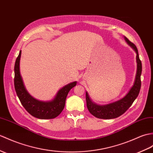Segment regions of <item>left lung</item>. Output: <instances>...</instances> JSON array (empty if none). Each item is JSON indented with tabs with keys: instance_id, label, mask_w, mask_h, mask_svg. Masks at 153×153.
Returning a JSON list of instances; mask_svg holds the SVG:
<instances>
[{
	"instance_id": "left-lung-1",
	"label": "left lung",
	"mask_w": 153,
	"mask_h": 153,
	"mask_svg": "<svg viewBox=\"0 0 153 153\" xmlns=\"http://www.w3.org/2000/svg\"><path fill=\"white\" fill-rule=\"evenodd\" d=\"M125 38L128 44H130V45L136 51L137 53V73L136 79H135L133 87L131 88L128 93L125 97L119 101L105 105H98L94 104L91 100L87 93H86V102L88 111L93 116L99 119H111L117 118V117L122 115L132 105L133 102L136 100V98L137 97L138 94L140 93L141 85V61L140 59V56L139 55H138V50L136 46L132 42H131L126 37Z\"/></svg>"
}]
</instances>
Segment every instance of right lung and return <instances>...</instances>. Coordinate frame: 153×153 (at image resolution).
Listing matches in <instances>:
<instances>
[{
	"label": "right lung",
	"instance_id": "obj_1",
	"mask_svg": "<svg viewBox=\"0 0 153 153\" xmlns=\"http://www.w3.org/2000/svg\"><path fill=\"white\" fill-rule=\"evenodd\" d=\"M21 51L17 56L14 66V87L19 100L27 111L31 115L38 119H54L60 115L65 105L67 95L72 88L75 87L77 82H72L59 90L56 96L51 102H40L33 98L27 93L23 85L22 78L20 75L19 60Z\"/></svg>",
	"mask_w": 153,
	"mask_h": 153
}]
</instances>
